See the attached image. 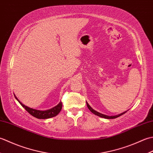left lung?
<instances>
[{"mask_svg":"<svg viewBox=\"0 0 153 153\" xmlns=\"http://www.w3.org/2000/svg\"><path fill=\"white\" fill-rule=\"evenodd\" d=\"M86 103H87V107H88V108L90 110V111L92 113H93L94 114H95V115L98 116H99V117H101V118H106V119H114V118H118V117H119V116H122V114H125V113L127 112V111L123 112H122V113H121V114H120L116 115V116H107V115L103 114H101V113H100V112H97V111H96V110L93 109V108H91V107L90 106V105H89L88 102H87V101H86Z\"/></svg>","mask_w":153,"mask_h":153,"instance_id":"8db88e82","label":"left lung"}]
</instances>
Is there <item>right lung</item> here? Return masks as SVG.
<instances>
[{"label": "right lung", "instance_id": "1", "mask_svg": "<svg viewBox=\"0 0 153 153\" xmlns=\"http://www.w3.org/2000/svg\"><path fill=\"white\" fill-rule=\"evenodd\" d=\"M14 95L16 99L18 100V101L19 102V104H20V105L24 107V108L31 115H32L38 119H47V118H53V117L56 116V115L58 114H59L60 110H62V102H60L56 106H55L54 107H53V108L47 110H40L33 109L24 105V104H22L18 99L17 97H16V96L15 95V94H14Z\"/></svg>", "mask_w": 153, "mask_h": 153}]
</instances>
